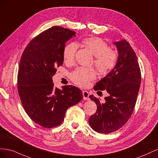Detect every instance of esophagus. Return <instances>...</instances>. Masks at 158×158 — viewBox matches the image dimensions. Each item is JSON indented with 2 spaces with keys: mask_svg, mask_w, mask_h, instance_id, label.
<instances>
[{
  "mask_svg": "<svg viewBox=\"0 0 158 158\" xmlns=\"http://www.w3.org/2000/svg\"><path fill=\"white\" fill-rule=\"evenodd\" d=\"M82 94H83V99L84 100H89V93L88 92H87V91H83L82 92Z\"/></svg>",
  "mask_w": 158,
  "mask_h": 158,
  "instance_id": "34e87169",
  "label": "esophagus"
}]
</instances>
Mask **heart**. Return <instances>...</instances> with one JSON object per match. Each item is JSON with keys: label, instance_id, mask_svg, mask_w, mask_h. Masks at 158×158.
Masks as SVG:
<instances>
[{"label": "heart", "instance_id": "obj_1", "mask_svg": "<svg viewBox=\"0 0 158 158\" xmlns=\"http://www.w3.org/2000/svg\"><path fill=\"white\" fill-rule=\"evenodd\" d=\"M83 44L95 57L94 64L100 73L107 74L114 69L117 64V54L110 49L106 42L98 37H88L83 40ZM76 50L77 45L75 43H70L64 47L63 56L65 63H73ZM95 76L96 73L93 69L79 67L71 74L70 78L79 86L86 87Z\"/></svg>", "mask_w": 158, "mask_h": 158}]
</instances>
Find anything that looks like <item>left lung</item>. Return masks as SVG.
<instances>
[{
	"mask_svg": "<svg viewBox=\"0 0 158 158\" xmlns=\"http://www.w3.org/2000/svg\"><path fill=\"white\" fill-rule=\"evenodd\" d=\"M118 51L114 69L94 86L95 90H106L109 95L103 103L91 95L97 111L89 118V125L99 133L117 131L131 117L136 102L141 83V73L137 57L125 40L114 42Z\"/></svg>",
	"mask_w": 158,
	"mask_h": 158,
	"instance_id": "obj_1",
	"label": "left lung"
}]
</instances>
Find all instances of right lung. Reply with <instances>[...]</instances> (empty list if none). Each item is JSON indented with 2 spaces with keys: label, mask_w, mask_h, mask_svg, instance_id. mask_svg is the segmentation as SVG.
<instances>
[{
  "label": "right lung",
  "mask_w": 158,
  "mask_h": 158,
  "mask_svg": "<svg viewBox=\"0 0 158 158\" xmlns=\"http://www.w3.org/2000/svg\"><path fill=\"white\" fill-rule=\"evenodd\" d=\"M76 33L54 26L33 39L22 55L18 74V90L27 115L44 128H53L64 121L66 110L82 99L74 85L55 88L52 78L63 63L66 42Z\"/></svg>",
  "instance_id": "obj_1"
}]
</instances>
